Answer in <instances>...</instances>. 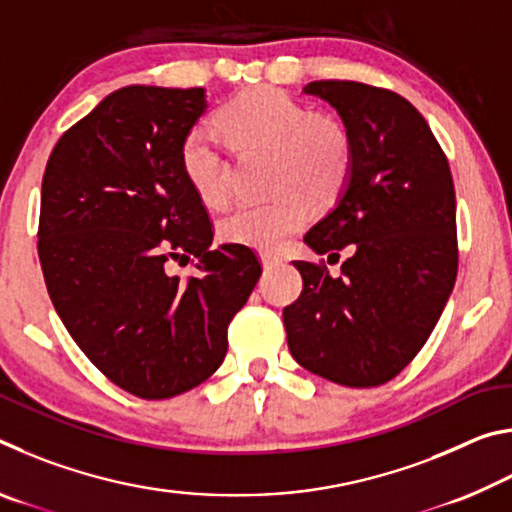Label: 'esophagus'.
<instances>
[{
	"label": "esophagus",
	"instance_id": "34e87169",
	"mask_svg": "<svg viewBox=\"0 0 512 512\" xmlns=\"http://www.w3.org/2000/svg\"><path fill=\"white\" fill-rule=\"evenodd\" d=\"M262 264H264V268H273L275 264H280V257L264 253V255H262Z\"/></svg>",
	"mask_w": 512,
	"mask_h": 512
}]
</instances>
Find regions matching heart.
Returning a JSON list of instances; mask_svg holds the SVG:
<instances>
[{
    "label": "heart",
    "instance_id": "b5f03b06",
    "mask_svg": "<svg viewBox=\"0 0 512 512\" xmlns=\"http://www.w3.org/2000/svg\"><path fill=\"white\" fill-rule=\"evenodd\" d=\"M219 121L239 151H271L268 185L275 196L241 203L219 223L228 244L275 250L309 219V203L323 210L348 187L354 142L336 117L311 115L300 101L275 88L239 94L219 110ZM180 164L189 185L207 205H223L230 194V164L221 142L203 126L180 144Z\"/></svg>",
    "mask_w": 512,
    "mask_h": 512
}]
</instances>
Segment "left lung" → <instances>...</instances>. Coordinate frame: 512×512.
Segmentation results:
<instances>
[{"mask_svg":"<svg viewBox=\"0 0 512 512\" xmlns=\"http://www.w3.org/2000/svg\"><path fill=\"white\" fill-rule=\"evenodd\" d=\"M336 108L354 142L348 187L305 244L339 275L293 262L302 293L284 307L302 368L350 388L391 381L427 343L458 271L449 162L424 117L391 90L357 81L305 85Z\"/></svg>","mask_w":512,"mask_h":512,"instance_id":"left-lung-1","label":"left lung"}]
</instances>
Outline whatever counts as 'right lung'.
I'll return each instance as SVG.
<instances>
[{"instance_id": "right-lung-1", "label": "right lung", "mask_w": 512, "mask_h": 512, "mask_svg": "<svg viewBox=\"0 0 512 512\" xmlns=\"http://www.w3.org/2000/svg\"><path fill=\"white\" fill-rule=\"evenodd\" d=\"M203 88L128 85L63 133L42 176L38 255L76 345L142 400L192 391L223 363L228 325L262 275L248 246H212L180 144ZM199 259L183 281L168 262Z\"/></svg>"}]
</instances>
